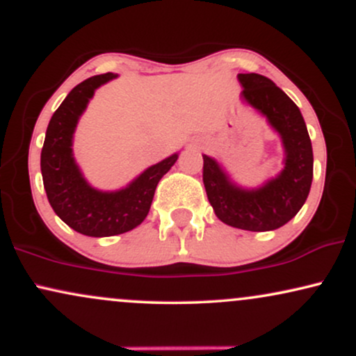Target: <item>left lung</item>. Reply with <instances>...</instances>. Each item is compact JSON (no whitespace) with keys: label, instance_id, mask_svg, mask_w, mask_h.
Masks as SVG:
<instances>
[{"label":"left lung","instance_id":"left-lung-1","mask_svg":"<svg viewBox=\"0 0 356 356\" xmlns=\"http://www.w3.org/2000/svg\"><path fill=\"white\" fill-rule=\"evenodd\" d=\"M241 100L261 113L281 137L283 170L259 187H243L204 154L202 181L216 216L238 229L264 232L284 226L303 207L313 181V149L300 108L271 80L239 73Z\"/></svg>","mask_w":356,"mask_h":356}]
</instances>
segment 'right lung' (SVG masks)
Masks as SVG:
<instances>
[{"label":"right lung","mask_w":356,"mask_h":356,"mask_svg":"<svg viewBox=\"0 0 356 356\" xmlns=\"http://www.w3.org/2000/svg\"><path fill=\"white\" fill-rule=\"evenodd\" d=\"M115 73L90 76L61 102L48 124L42 149V175L55 214L76 232L92 238L124 234L147 218L159 181L175 164L179 154L147 167L132 182L117 191L90 186L73 155V136L95 90L117 79Z\"/></svg>","instance_id":"right-lung-1"}]
</instances>
